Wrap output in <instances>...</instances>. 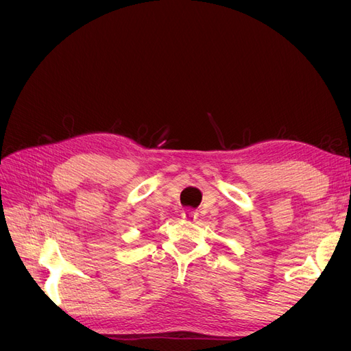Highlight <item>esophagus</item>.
Wrapping results in <instances>:
<instances>
[{
	"label": "esophagus",
	"mask_w": 351,
	"mask_h": 351,
	"mask_svg": "<svg viewBox=\"0 0 351 351\" xmlns=\"http://www.w3.org/2000/svg\"><path fill=\"white\" fill-rule=\"evenodd\" d=\"M182 217L184 219H187V221H195L197 218V212H195V210H184L183 214H182Z\"/></svg>",
	"instance_id": "esophagus-1"
}]
</instances>
